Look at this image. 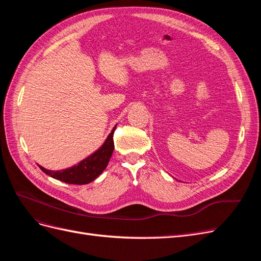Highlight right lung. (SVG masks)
I'll return each mask as SVG.
<instances>
[{"label": "right lung", "instance_id": "right-lung-1", "mask_svg": "<svg viewBox=\"0 0 261 261\" xmlns=\"http://www.w3.org/2000/svg\"><path fill=\"white\" fill-rule=\"evenodd\" d=\"M116 125L113 127L112 132L109 134L105 144L102 145L97 151H94L92 154L87 156L86 159L81 161L77 165L60 171L46 170L43 167H41V165H39V168H40L46 175H49L55 179L65 181L67 184H89L90 181L96 179L108 167V163L110 159H111L114 150L113 134Z\"/></svg>", "mask_w": 261, "mask_h": 261}]
</instances>
